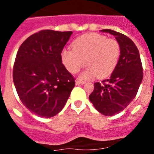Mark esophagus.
I'll use <instances>...</instances> for the list:
<instances>
[{
    "instance_id": "obj_1",
    "label": "esophagus",
    "mask_w": 154,
    "mask_h": 154,
    "mask_svg": "<svg viewBox=\"0 0 154 154\" xmlns=\"http://www.w3.org/2000/svg\"><path fill=\"white\" fill-rule=\"evenodd\" d=\"M85 82L84 81H81V80H76L75 81V85H83V84H85Z\"/></svg>"
}]
</instances>
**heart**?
<instances>
[{
    "label": "heart",
    "instance_id": "1",
    "mask_svg": "<svg viewBox=\"0 0 154 154\" xmlns=\"http://www.w3.org/2000/svg\"><path fill=\"white\" fill-rule=\"evenodd\" d=\"M72 49L62 50V64L70 73L75 74L83 67H88L81 77L89 79L97 75L103 79L109 75L117 65L120 57V45L115 39L97 33L79 37L72 43Z\"/></svg>",
    "mask_w": 154,
    "mask_h": 154
}]
</instances>
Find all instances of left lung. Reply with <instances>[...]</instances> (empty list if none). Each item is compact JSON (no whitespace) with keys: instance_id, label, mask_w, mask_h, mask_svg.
<instances>
[{"instance_id":"1","label":"left lung","mask_w":154,"mask_h":154,"mask_svg":"<svg viewBox=\"0 0 154 154\" xmlns=\"http://www.w3.org/2000/svg\"><path fill=\"white\" fill-rule=\"evenodd\" d=\"M114 35L120 45V57L108 79L94 83L89 100L100 113L113 116L123 111L135 98L143 80L140 56L134 42L123 34L101 30Z\"/></svg>"}]
</instances>
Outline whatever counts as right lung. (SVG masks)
<instances>
[{"mask_svg":"<svg viewBox=\"0 0 154 154\" xmlns=\"http://www.w3.org/2000/svg\"><path fill=\"white\" fill-rule=\"evenodd\" d=\"M72 34L43 30L28 37L17 51L14 84L24 106L40 117L60 112L75 86V79L61 59Z\"/></svg>","mask_w":154,"mask_h":154,"instance_id":"obj_1","label":"right lung"}]
</instances>
